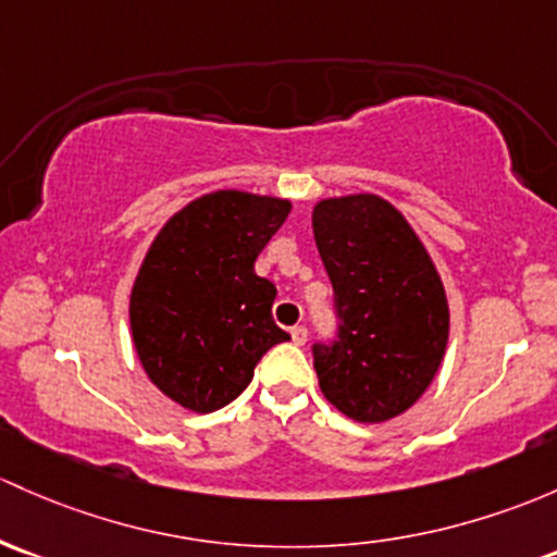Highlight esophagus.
<instances>
[{
    "label": "esophagus",
    "mask_w": 557,
    "mask_h": 557,
    "mask_svg": "<svg viewBox=\"0 0 557 557\" xmlns=\"http://www.w3.org/2000/svg\"><path fill=\"white\" fill-rule=\"evenodd\" d=\"M290 338H294V344H298V347H304V344H307V327L304 325L290 327Z\"/></svg>",
    "instance_id": "1"
}]
</instances>
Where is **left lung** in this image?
I'll return each mask as SVG.
<instances>
[{
    "label": "left lung",
    "instance_id": "1",
    "mask_svg": "<svg viewBox=\"0 0 557 557\" xmlns=\"http://www.w3.org/2000/svg\"><path fill=\"white\" fill-rule=\"evenodd\" d=\"M318 253L336 294L338 338L314 347L325 400L360 424L406 413L448 347V298L406 215L384 197H327L312 208Z\"/></svg>",
    "mask_w": 557,
    "mask_h": 557
}]
</instances>
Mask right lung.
<instances>
[{
	"label": "right lung",
	"instance_id": "add662e5",
	"mask_svg": "<svg viewBox=\"0 0 557 557\" xmlns=\"http://www.w3.org/2000/svg\"><path fill=\"white\" fill-rule=\"evenodd\" d=\"M290 200L219 189L165 221L131 290V333L151 384L195 413L232 403L267 349L288 342L274 325L277 290L256 274Z\"/></svg>",
	"mask_w": 557,
	"mask_h": 557
}]
</instances>
